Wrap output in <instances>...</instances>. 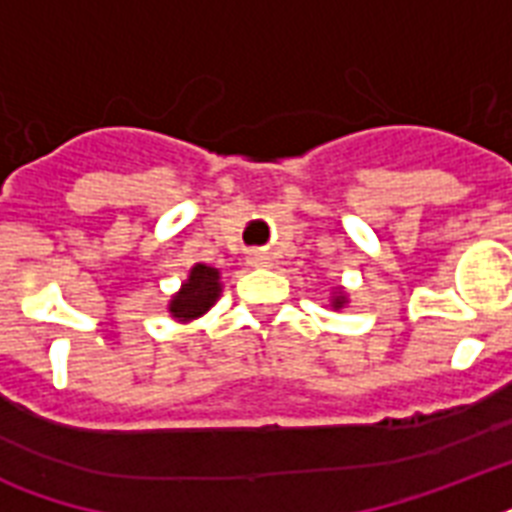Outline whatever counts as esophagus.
<instances>
[{
    "label": "esophagus",
    "mask_w": 512,
    "mask_h": 512,
    "mask_svg": "<svg viewBox=\"0 0 512 512\" xmlns=\"http://www.w3.org/2000/svg\"><path fill=\"white\" fill-rule=\"evenodd\" d=\"M265 260H268V255H263V252H252L249 255V263L252 265H265Z\"/></svg>",
    "instance_id": "1"
}]
</instances>
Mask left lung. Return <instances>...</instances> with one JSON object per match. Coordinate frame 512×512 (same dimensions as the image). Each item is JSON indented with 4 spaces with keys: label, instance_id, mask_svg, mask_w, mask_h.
<instances>
[{
    "label": "left lung",
    "instance_id": "obj_1",
    "mask_svg": "<svg viewBox=\"0 0 512 512\" xmlns=\"http://www.w3.org/2000/svg\"><path fill=\"white\" fill-rule=\"evenodd\" d=\"M345 303H348V297H345V292H342V289H337L335 297H332V308H335V311H340Z\"/></svg>",
    "mask_w": 512,
    "mask_h": 512
}]
</instances>
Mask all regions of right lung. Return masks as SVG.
<instances>
[{"label": "right lung", "mask_w": 512, "mask_h": 512, "mask_svg": "<svg viewBox=\"0 0 512 512\" xmlns=\"http://www.w3.org/2000/svg\"><path fill=\"white\" fill-rule=\"evenodd\" d=\"M223 292L220 284V271L212 265L196 263L188 273V279L183 281V287L170 300L172 319L177 321H193L204 316V313L217 303V297Z\"/></svg>", "instance_id": "add662e5"}]
</instances>
